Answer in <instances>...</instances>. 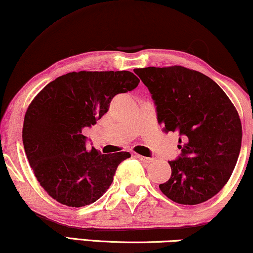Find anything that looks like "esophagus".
Instances as JSON below:
<instances>
[{"instance_id": "34e87169", "label": "esophagus", "mask_w": 253, "mask_h": 253, "mask_svg": "<svg viewBox=\"0 0 253 253\" xmlns=\"http://www.w3.org/2000/svg\"><path fill=\"white\" fill-rule=\"evenodd\" d=\"M134 157H136L137 159H139L140 161H143V162H146V164H148V162H152V160H153V159H152V158L144 157V155H140V154H134Z\"/></svg>"}]
</instances>
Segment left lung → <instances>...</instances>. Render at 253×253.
Returning <instances> with one entry per match:
<instances>
[{
    "label": "left lung",
    "instance_id": "8db88e82",
    "mask_svg": "<svg viewBox=\"0 0 253 253\" xmlns=\"http://www.w3.org/2000/svg\"><path fill=\"white\" fill-rule=\"evenodd\" d=\"M147 86L165 132L178 133L181 155L159 188L172 202L197 205L230 178L242 144V124L223 89L202 72L174 65L133 70Z\"/></svg>",
    "mask_w": 253,
    "mask_h": 253
}]
</instances>
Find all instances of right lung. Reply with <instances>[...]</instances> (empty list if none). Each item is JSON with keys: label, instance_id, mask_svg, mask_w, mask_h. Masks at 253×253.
Wrapping results in <instances>:
<instances>
[{"label": "right lung", "instance_id": "1", "mask_svg": "<svg viewBox=\"0 0 253 253\" xmlns=\"http://www.w3.org/2000/svg\"><path fill=\"white\" fill-rule=\"evenodd\" d=\"M139 82L130 71L69 72L44 86L30 103L24 117V150L51 198L83 207L109 189L119 165L131 154H101L86 146L82 131L108 112L114 96L132 91Z\"/></svg>", "mask_w": 253, "mask_h": 253}]
</instances>
